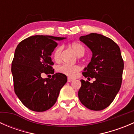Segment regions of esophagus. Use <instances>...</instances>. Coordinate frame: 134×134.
Instances as JSON below:
<instances>
[{
  "mask_svg": "<svg viewBox=\"0 0 134 134\" xmlns=\"http://www.w3.org/2000/svg\"><path fill=\"white\" fill-rule=\"evenodd\" d=\"M73 80H74L73 78H67V81H68L69 82H72V81H73Z\"/></svg>",
  "mask_w": 134,
  "mask_h": 134,
  "instance_id": "esophagus-1",
  "label": "esophagus"
}]
</instances>
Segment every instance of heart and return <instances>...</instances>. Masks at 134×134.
I'll return each instance as SVG.
<instances>
[{
	"mask_svg": "<svg viewBox=\"0 0 134 134\" xmlns=\"http://www.w3.org/2000/svg\"><path fill=\"white\" fill-rule=\"evenodd\" d=\"M70 47L72 48L76 55L78 57H82L84 55L85 48L81 43H78V42H73L70 44ZM62 51H63L62 46H58L54 49L53 52V58L55 62H59L61 61ZM57 70L60 73L70 77H73L80 70V67L76 65H69L64 64L58 67Z\"/></svg>",
	"mask_w": 134,
	"mask_h": 134,
	"instance_id": "1",
	"label": "heart"
}]
</instances>
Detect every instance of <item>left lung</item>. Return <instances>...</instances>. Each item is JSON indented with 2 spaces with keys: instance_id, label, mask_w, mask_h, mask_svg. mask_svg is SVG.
<instances>
[{
  "instance_id": "obj_1",
  "label": "left lung",
  "mask_w": 134,
  "mask_h": 134,
  "mask_svg": "<svg viewBox=\"0 0 134 134\" xmlns=\"http://www.w3.org/2000/svg\"><path fill=\"white\" fill-rule=\"evenodd\" d=\"M80 41L93 53L91 62L82 74L95 80L90 83L81 80L78 98L88 109L102 110L111 104L121 88L124 69L121 50L113 40L98 34L81 36Z\"/></svg>"
}]
</instances>
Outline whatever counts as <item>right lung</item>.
<instances>
[{"instance_id":"obj_1","label":"right lung","mask_w":134,"mask_h":134,"mask_svg":"<svg viewBox=\"0 0 134 134\" xmlns=\"http://www.w3.org/2000/svg\"><path fill=\"white\" fill-rule=\"evenodd\" d=\"M64 39L32 36L20 42L16 48L12 64L15 93L30 110L41 112L52 107L67 82V76L62 73H56L52 78L41 77L43 73H54L51 56L57 41Z\"/></svg>"}]
</instances>
